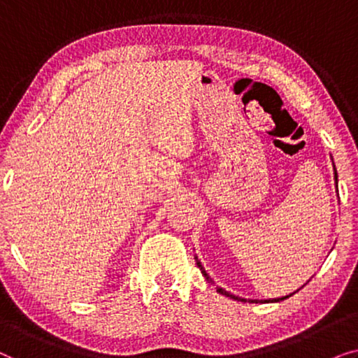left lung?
Returning a JSON list of instances; mask_svg holds the SVG:
<instances>
[{"mask_svg":"<svg viewBox=\"0 0 358 358\" xmlns=\"http://www.w3.org/2000/svg\"><path fill=\"white\" fill-rule=\"evenodd\" d=\"M332 168H334V180H336V185H337V171H336V166H334V163H332ZM195 261H197V266H199L200 271H202L203 277L207 278V280H210L208 273L205 272V268H203V266H202V262H200L197 257H195ZM217 292H218V293H222V295H224V296H228V298H233V300H238V301H248L246 298H239V296H236V295H231V293L227 292V290H224V288H222V287H217ZM293 293H295V292H293ZM293 293H290V295H287V296H282V298H268V300H249V301H251V303H259V301H261V303H277V301L285 300V298H288V296H292Z\"/></svg>","mask_w":358,"mask_h":358,"instance_id":"left-lung-1","label":"left lung"}]
</instances>
